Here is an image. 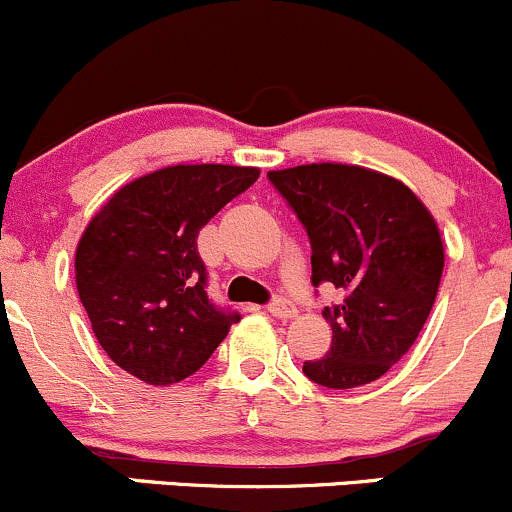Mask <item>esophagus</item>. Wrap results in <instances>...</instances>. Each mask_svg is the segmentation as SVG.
<instances>
[{
	"label": "esophagus",
	"mask_w": 512,
	"mask_h": 512,
	"mask_svg": "<svg viewBox=\"0 0 512 512\" xmlns=\"http://www.w3.org/2000/svg\"><path fill=\"white\" fill-rule=\"evenodd\" d=\"M268 312H271L273 317H278V320H293V317L298 315V310H295V307L283 298L273 300L271 305H268Z\"/></svg>",
	"instance_id": "obj_1"
}]
</instances>
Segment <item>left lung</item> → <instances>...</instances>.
<instances>
[{
  "label": "left lung",
  "mask_w": 512,
  "mask_h": 512,
  "mask_svg": "<svg viewBox=\"0 0 512 512\" xmlns=\"http://www.w3.org/2000/svg\"><path fill=\"white\" fill-rule=\"evenodd\" d=\"M312 244V285L332 283L324 307L327 356L302 364L310 381L346 390L378 381L425 327L444 271L437 219L403 180L349 163L268 170Z\"/></svg>",
  "instance_id": "left-lung-1"
}]
</instances>
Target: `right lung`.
Listing matches in <instances>:
<instances>
[{
	"mask_svg": "<svg viewBox=\"0 0 512 512\" xmlns=\"http://www.w3.org/2000/svg\"><path fill=\"white\" fill-rule=\"evenodd\" d=\"M261 170L180 163L114 192L75 249V285L104 354L148 386L202 368L239 315L205 293L197 234Z\"/></svg>",
	"mask_w": 512,
	"mask_h": 512,
	"instance_id": "add662e5",
	"label": "right lung"
}]
</instances>
